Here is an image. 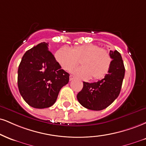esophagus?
<instances>
[{
    "label": "esophagus",
    "mask_w": 146,
    "mask_h": 146,
    "mask_svg": "<svg viewBox=\"0 0 146 146\" xmlns=\"http://www.w3.org/2000/svg\"><path fill=\"white\" fill-rule=\"evenodd\" d=\"M74 78H75V77H74V76H73V75H70V76H69V80H70V81L73 80V79H74Z\"/></svg>",
    "instance_id": "1"
}]
</instances>
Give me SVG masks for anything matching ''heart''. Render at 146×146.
<instances>
[{
    "mask_svg": "<svg viewBox=\"0 0 146 146\" xmlns=\"http://www.w3.org/2000/svg\"><path fill=\"white\" fill-rule=\"evenodd\" d=\"M55 58L62 69L70 71L81 61L82 66L75 68L72 73L83 80H99L109 72L111 64V54L97 45L88 43L70 49L62 47L56 51Z\"/></svg>",
    "mask_w": 146,
    "mask_h": 146,
    "instance_id": "heart-1",
    "label": "heart"
}]
</instances>
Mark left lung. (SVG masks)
<instances>
[{
  "mask_svg": "<svg viewBox=\"0 0 146 146\" xmlns=\"http://www.w3.org/2000/svg\"><path fill=\"white\" fill-rule=\"evenodd\" d=\"M112 61L105 78L94 83L84 82L82 90L77 95L79 103L90 110L100 111L107 108L120 94L125 68L121 54L110 51Z\"/></svg>",
  "mask_w": 146,
  "mask_h": 146,
  "instance_id": "left-lung-1",
  "label": "left lung"
}]
</instances>
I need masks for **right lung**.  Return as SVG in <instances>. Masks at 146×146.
<instances>
[{
  "mask_svg": "<svg viewBox=\"0 0 146 146\" xmlns=\"http://www.w3.org/2000/svg\"><path fill=\"white\" fill-rule=\"evenodd\" d=\"M68 81L69 74L61 69L48 50V43L36 45L23 56L17 71V86L21 96L30 106L50 108Z\"/></svg>",
  "mask_w": 146,
  "mask_h": 146,
  "instance_id": "1",
  "label": "right lung"
}]
</instances>
